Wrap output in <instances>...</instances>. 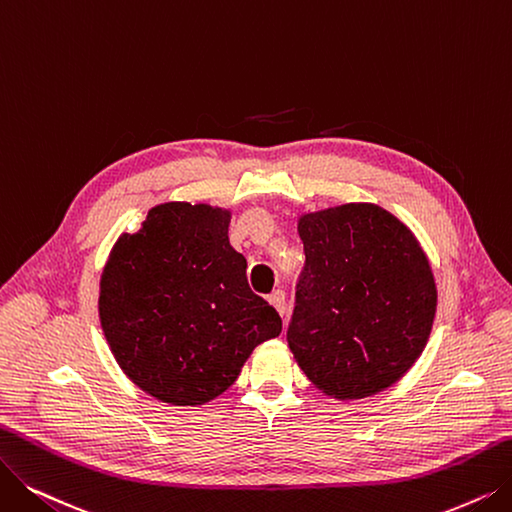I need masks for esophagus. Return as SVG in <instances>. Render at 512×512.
<instances>
[{
    "mask_svg": "<svg viewBox=\"0 0 512 512\" xmlns=\"http://www.w3.org/2000/svg\"><path fill=\"white\" fill-rule=\"evenodd\" d=\"M269 302L275 306L277 313L283 317L285 315V292L283 290H275L271 296H269Z\"/></svg>",
    "mask_w": 512,
    "mask_h": 512,
    "instance_id": "esophagus-1",
    "label": "esophagus"
}]
</instances>
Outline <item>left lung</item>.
<instances>
[{
  "label": "left lung",
  "mask_w": 512,
  "mask_h": 512,
  "mask_svg": "<svg viewBox=\"0 0 512 512\" xmlns=\"http://www.w3.org/2000/svg\"><path fill=\"white\" fill-rule=\"evenodd\" d=\"M304 269L288 344L319 391L363 399L424 351L437 309L431 264L412 231L374 203L304 214Z\"/></svg>",
  "instance_id": "1"
}]
</instances>
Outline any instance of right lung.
I'll return each mask as SVG.
<instances>
[{
	"label": "right lung",
	"instance_id": "add662e5",
	"mask_svg": "<svg viewBox=\"0 0 512 512\" xmlns=\"http://www.w3.org/2000/svg\"><path fill=\"white\" fill-rule=\"evenodd\" d=\"M231 212L206 203L155 206L124 233L100 277L98 313L121 370L151 397L201 405L237 380L281 317L245 277L229 243Z\"/></svg>",
	"mask_w": 512,
	"mask_h": 512
}]
</instances>
